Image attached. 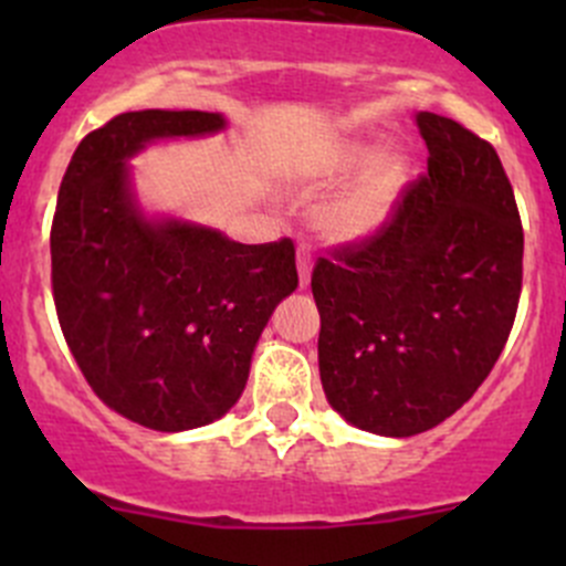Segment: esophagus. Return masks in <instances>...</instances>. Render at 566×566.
<instances>
[{"mask_svg": "<svg viewBox=\"0 0 566 566\" xmlns=\"http://www.w3.org/2000/svg\"><path fill=\"white\" fill-rule=\"evenodd\" d=\"M298 279H301V287H310L312 254H310V249H304V247L298 249Z\"/></svg>", "mask_w": 566, "mask_h": 566, "instance_id": "obj_1", "label": "esophagus"}]
</instances>
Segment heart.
<instances>
[{"label": "heart", "instance_id": "1", "mask_svg": "<svg viewBox=\"0 0 566 566\" xmlns=\"http://www.w3.org/2000/svg\"><path fill=\"white\" fill-rule=\"evenodd\" d=\"M369 161V147L361 142H345L306 161L295 180L310 191L328 188ZM410 164L399 150L375 158L361 175L317 205L312 219L315 227L334 243H361L378 235L389 224L394 208L408 186Z\"/></svg>", "mask_w": 566, "mask_h": 566}]
</instances>
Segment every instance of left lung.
<instances>
[{
  "instance_id": "1",
  "label": "left lung",
  "mask_w": 566,
  "mask_h": 566,
  "mask_svg": "<svg viewBox=\"0 0 566 566\" xmlns=\"http://www.w3.org/2000/svg\"><path fill=\"white\" fill-rule=\"evenodd\" d=\"M427 172L389 224L319 256V380L358 430L408 438L462 408L499 361L523 287V224L490 142L416 114Z\"/></svg>"
}]
</instances>
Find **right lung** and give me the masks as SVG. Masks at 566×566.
Wrapping results in <instances>:
<instances>
[{
	"label": "right lung",
	"mask_w": 566,
	"mask_h": 566,
	"mask_svg": "<svg viewBox=\"0 0 566 566\" xmlns=\"http://www.w3.org/2000/svg\"><path fill=\"white\" fill-rule=\"evenodd\" d=\"M224 128L213 112H125L78 142L51 224V290L67 347L112 410L158 432L221 419L249 380L295 247L230 241L136 208L128 158L147 142Z\"/></svg>",
	"instance_id": "1"
}]
</instances>
